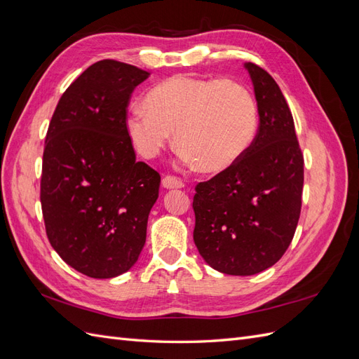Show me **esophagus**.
Returning <instances> with one entry per match:
<instances>
[{
    "instance_id": "1",
    "label": "esophagus",
    "mask_w": 359,
    "mask_h": 359,
    "mask_svg": "<svg viewBox=\"0 0 359 359\" xmlns=\"http://www.w3.org/2000/svg\"><path fill=\"white\" fill-rule=\"evenodd\" d=\"M161 184L163 187L165 189H181L184 187V182L175 177H170V175H166L165 178L161 180Z\"/></svg>"
}]
</instances>
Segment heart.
<instances>
[{"mask_svg": "<svg viewBox=\"0 0 359 359\" xmlns=\"http://www.w3.org/2000/svg\"><path fill=\"white\" fill-rule=\"evenodd\" d=\"M259 124L257 104L244 85L220 78L172 76L135 104L127 132L136 149L154 158L177 132L182 157L191 166L223 172L252 147Z\"/></svg>", "mask_w": 359, "mask_h": 359, "instance_id": "heart-1", "label": "heart"}]
</instances>
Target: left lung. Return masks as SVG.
<instances>
[{"label": "left lung", "instance_id": "8db88e82", "mask_svg": "<svg viewBox=\"0 0 359 359\" xmlns=\"http://www.w3.org/2000/svg\"><path fill=\"white\" fill-rule=\"evenodd\" d=\"M259 112L252 147L233 166L199 182L193 240L205 262L229 276L273 266L295 235L304 157L292 112L268 72L247 62Z\"/></svg>", "mask_w": 359, "mask_h": 359}]
</instances>
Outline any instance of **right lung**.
<instances>
[{"label": "right lung", "instance_id": "1", "mask_svg": "<svg viewBox=\"0 0 359 359\" xmlns=\"http://www.w3.org/2000/svg\"><path fill=\"white\" fill-rule=\"evenodd\" d=\"M148 72L115 60L86 69L64 91L43 151L40 202L60 257L93 278L132 268L147 240L160 175L137 161L127 106Z\"/></svg>", "mask_w": 359, "mask_h": 359}]
</instances>
